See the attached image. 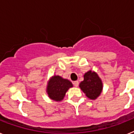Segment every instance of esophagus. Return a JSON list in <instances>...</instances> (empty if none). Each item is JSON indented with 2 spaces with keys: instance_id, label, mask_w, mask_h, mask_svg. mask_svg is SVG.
Masks as SVG:
<instances>
[{
  "instance_id": "34e87169",
  "label": "esophagus",
  "mask_w": 134,
  "mask_h": 134,
  "mask_svg": "<svg viewBox=\"0 0 134 134\" xmlns=\"http://www.w3.org/2000/svg\"><path fill=\"white\" fill-rule=\"evenodd\" d=\"M78 84H79V82L78 81H75V82H74V85L76 87H77L78 86Z\"/></svg>"
}]
</instances>
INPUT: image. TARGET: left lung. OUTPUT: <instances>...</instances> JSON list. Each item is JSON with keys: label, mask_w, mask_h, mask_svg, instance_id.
<instances>
[{"label": "left lung", "mask_w": 134, "mask_h": 134, "mask_svg": "<svg viewBox=\"0 0 134 134\" xmlns=\"http://www.w3.org/2000/svg\"><path fill=\"white\" fill-rule=\"evenodd\" d=\"M80 89L90 99H96L103 90V82L95 71L89 70L84 75V80L79 84Z\"/></svg>", "instance_id": "left-lung-1"}]
</instances>
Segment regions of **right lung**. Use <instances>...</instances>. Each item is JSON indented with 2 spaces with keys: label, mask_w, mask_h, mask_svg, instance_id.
<instances>
[{
  "label": "right lung",
  "mask_w": 134,
  "mask_h": 134,
  "mask_svg": "<svg viewBox=\"0 0 134 134\" xmlns=\"http://www.w3.org/2000/svg\"><path fill=\"white\" fill-rule=\"evenodd\" d=\"M71 87H73V84L69 80L54 75L48 81L46 93L52 100L54 102H61L67 91Z\"/></svg>",
  "instance_id": "obj_1"
}]
</instances>
